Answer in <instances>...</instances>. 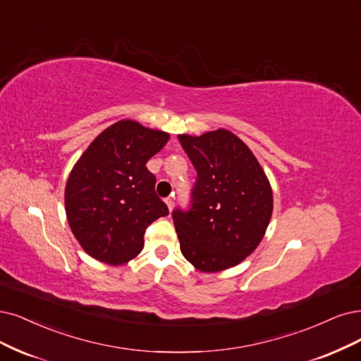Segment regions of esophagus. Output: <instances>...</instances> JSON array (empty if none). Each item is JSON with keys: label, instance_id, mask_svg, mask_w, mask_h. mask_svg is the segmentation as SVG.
<instances>
[{"label": "esophagus", "instance_id": "esophagus-1", "mask_svg": "<svg viewBox=\"0 0 361 361\" xmlns=\"http://www.w3.org/2000/svg\"><path fill=\"white\" fill-rule=\"evenodd\" d=\"M165 202H166V205H168V208H169V211L173 208V204H176V202H173V197L172 196H169V197H166L165 199Z\"/></svg>", "mask_w": 361, "mask_h": 361}]
</instances>
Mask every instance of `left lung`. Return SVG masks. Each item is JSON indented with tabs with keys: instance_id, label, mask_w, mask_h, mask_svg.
Masks as SVG:
<instances>
[{
	"instance_id": "obj_1",
	"label": "left lung",
	"mask_w": 361,
	"mask_h": 361,
	"mask_svg": "<svg viewBox=\"0 0 361 361\" xmlns=\"http://www.w3.org/2000/svg\"><path fill=\"white\" fill-rule=\"evenodd\" d=\"M197 177L189 208L172 220L183 256L196 269L217 272L256 250L272 216V190L257 159L232 132L178 135Z\"/></svg>"
}]
</instances>
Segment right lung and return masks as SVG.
<instances>
[{
    "instance_id": "right-lung-1",
    "label": "right lung",
    "mask_w": 361,
    "mask_h": 361,
    "mask_svg": "<svg viewBox=\"0 0 361 361\" xmlns=\"http://www.w3.org/2000/svg\"><path fill=\"white\" fill-rule=\"evenodd\" d=\"M168 140L166 132L120 120L78 159L66 181L65 211L77 241L93 259L123 264L137 257L145 229L169 214L145 166Z\"/></svg>"
}]
</instances>
